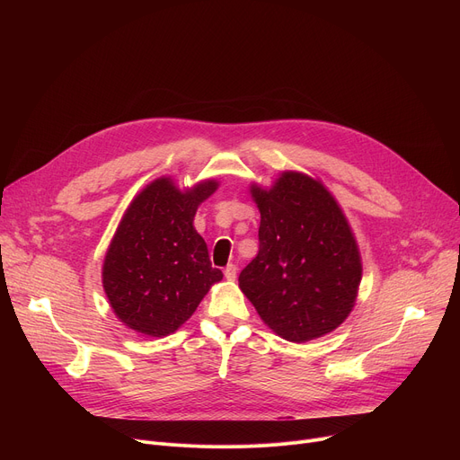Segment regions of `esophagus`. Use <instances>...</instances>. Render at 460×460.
I'll return each mask as SVG.
<instances>
[{"label": "esophagus", "instance_id": "esophagus-1", "mask_svg": "<svg viewBox=\"0 0 460 460\" xmlns=\"http://www.w3.org/2000/svg\"><path fill=\"white\" fill-rule=\"evenodd\" d=\"M236 264H227V267H226V270H224V274H226V278L227 279H234L236 278Z\"/></svg>", "mask_w": 460, "mask_h": 460}]
</instances>
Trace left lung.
<instances>
[{
    "label": "left lung",
    "mask_w": 460,
    "mask_h": 460,
    "mask_svg": "<svg viewBox=\"0 0 460 460\" xmlns=\"http://www.w3.org/2000/svg\"><path fill=\"white\" fill-rule=\"evenodd\" d=\"M261 212L259 252L238 285L283 340L305 343L340 326L361 279L356 240L330 191L302 173L252 190Z\"/></svg>",
    "instance_id": "left-lung-1"
}]
</instances>
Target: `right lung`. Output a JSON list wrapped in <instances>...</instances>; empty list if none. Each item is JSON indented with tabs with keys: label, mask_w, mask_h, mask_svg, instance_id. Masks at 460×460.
I'll return each instance as SVG.
<instances>
[{
	"label": "right lung",
	"mask_w": 460,
	"mask_h": 460,
	"mask_svg": "<svg viewBox=\"0 0 460 460\" xmlns=\"http://www.w3.org/2000/svg\"><path fill=\"white\" fill-rule=\"evenodd\" d=\"M216 186L207 181L181 191L169 179H158L130 203L102 272L108 300L128 328L151 337L175 332L222 279L193 227L198 205Z\"/></svg>",
	"instance_id": "obj_1"
}]
</instances>
